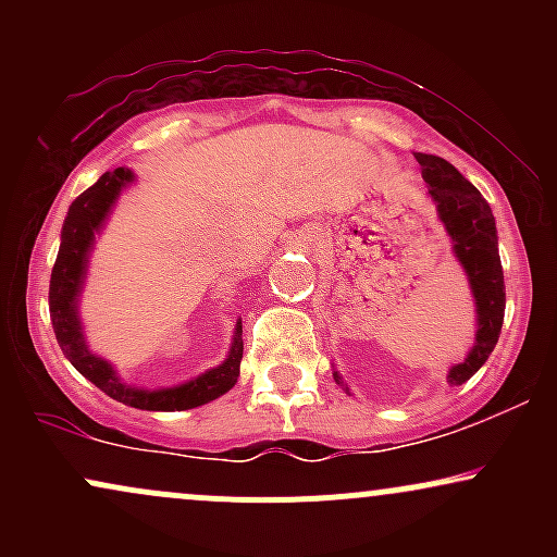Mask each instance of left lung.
I'll return each mask as SVG.
<instances>
[{"instance_id": "8db88e82", "label": "left lung", "mask_w": 557, "mask_h": 557, "mask_svg": "<svg viewBox=\"0 0 557 557\" xmlns=\"http://www.w3.org/2000/svg\"><path fill=\"white\" fill-rule=\"evenodd\" d=\"M413 157L421 164V177L430 188L437 216L443 220L453 240V253L461 261L476 300L474 348L469 350L463 363H456L447 372L450 385H463L484 367V361L495 350L505 317V283L500 253H497L495 216H492L490 203L484 201L482 194L450 162L434 154ZM335 382L343 389H348L337 372Z\"/></svg>"}]
</instances>
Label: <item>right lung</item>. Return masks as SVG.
I'll return each instance as SVG.
<instances>
[{
    "label": "right lung",
    "mask_w": 557,
    "mask_h": 557,
    "mask_svg": "<svg viewBox=\"0 0 557 557\" xmlns=\"http://www.w3.org/2000/svg\"><path fill=\"white\" fill-rule=\"evenodd\" d=\"M133 183V172L117 168L114 172H104L91 188L70 203L65 225H62V243L57 253L52 280H49V314H52V327L60 343L62 354L78 372L94 382L96 387L104 389L114 400L125 406L140 408V411H188V408L203 406V403L220 398L230 387H235L240 374L243 359V324H235L233 345H230L227 359L220 367L198 374L196 380L185 382L177 387L164 389H138L125 385L112 363L91 354L83 337L81 317H78V296L83 280H86L88 253L94 248V238L104 220L110 216L120 190Z\"/></svg>",
    "instance_id": "add662e5"
}]
</instances>
